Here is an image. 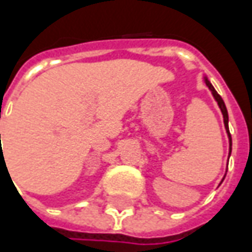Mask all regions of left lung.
I'll return each mask as SVG.
<instances>
[{"label": "left lung", "mask_w": 252, "mask_h": 252, "mask_svg": "<svg viewBox=\"0 0 252 252\" xmlns=\"http://www.w3.org/2000/svg\"><path fill=\"white\" fill-rule=\"evenodd\" d=\"M205 83H206V85L209 87V90H210V91H212V94H213L215 99L218 101L219 108H220V111H221V113H223L224 127H226V130H227V133H228V139H230V153H231V136H230V131H228V113H227V109H226V105H224V102H223V99H221V96H220L218 92H216V90L213 88V85L209 83L208 78H205Z\"/></svg>", "instance_id": "8db88e82"}]
</instances>
